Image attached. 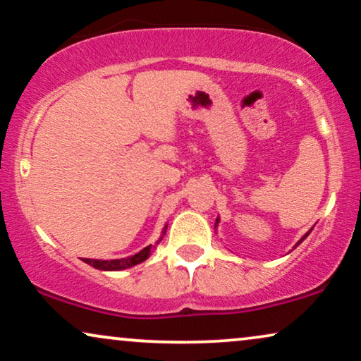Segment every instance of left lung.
Wrapping results in <instances>:
<instances>
[{
	"instance_id": "1",
	"label": "left lung",
	"mask_w": 361,
	"mask_h": 361,
	"mask_svg": "<svg viewBox=\"0 0 361 361\" xmlns=\"http://www.w3.org/2000/svg\"><path fill=\"white\" fill-rule=\"evenodd\" d=\"M218 223H219V218H216V226H218ZM309 234H310V231H309V233H305V234H304V236H302V239H300V241L295 244V247H297V246H299V244H300L302 241H304V239H305L307 236H309Z\"/></svg>"
}]
</instances>
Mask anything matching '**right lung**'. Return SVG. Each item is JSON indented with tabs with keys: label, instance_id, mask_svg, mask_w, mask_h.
Returning a JSON list of instances; mask_svg holds the SVG:
<instances>
[{
	"label": "right lung",
	"instance_id": "add662e5",
	"mask_svg": "<svg viewBox=\"0 0 361 361\" xmlns=\"http://www.w3.org/2000/svg\"><path fill=\"white\" fill-rule=\"evenodd\" d=\"M166 228H168V226H165V228H163L161 236L157 241V244L161 241L163 236H165ZM153 247H155V246H152V244H150V246H147L145 249H142L140 252L133 254V256L123 257V259H112V261H102V259H84V262L89 264V266L95 267V269H100V271H123V269H130L133 266H137V264L147 261V259L150 257Z\"/></svg>",
	"mask_w": 361,
	"mask_h": 361
}]
</instances>
